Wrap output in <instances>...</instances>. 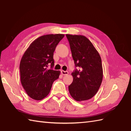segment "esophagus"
Here are the masks:
<instances>
[{
    "label": "esophagus",
    "mask_w": 131,
    "mask_h": 131,
    "mask_svg": "<svg viewBox=\"0 0 131 131\" xmlns=\"http://www.w3.org/2000/svg\"><path fill=\"white\" fill-rule=\"evenodd\" d=\"M61 74L62 75H68L69 74L68 71H63V70H61Z\"/></svg>",
    "instance_id": "1"
}]
</instances>
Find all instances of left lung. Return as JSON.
I'll return each instance as SVG.
<instances>
[{
    "label": "left lung",
    "instance_id": "1",
    "mask_svg": "<svg viewBox=\"0 0 131 131\" xmlns=\"http://www.w3.org/2000/svg\"><path fill=\"white\" fill-rule=\"evenodd\" d=\"M76 69L71 73L73 81L69 86L70 95L77 101L93 97L101 84L103 70L101 57L88 38L66 34Z\"/></svg>",
    "mask_w": 131,
    "mask_h": 131
}]
</instances>
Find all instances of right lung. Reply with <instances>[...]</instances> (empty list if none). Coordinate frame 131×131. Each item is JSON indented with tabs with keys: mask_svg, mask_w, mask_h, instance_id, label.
<instances>
[{
	"mask_svg": "<svg viewBox=\"0 0 131 131\" xmlns=\"http://www.w3.org/2000/svg\"><path fill=\"white\" fill-rule=\"evenodd\" d=\"M63 34H48L39 37L24 53L19 64L21 83L30 97L41 100L48 95L60 71L53 70V53ZM49 65L51 69H48Z\"/></svg>",
	"mask_w": 131,
	"mask_h": 131,
	"instance_id": "right-lung-1",
	"label": "right lung"
}]
</instances>
